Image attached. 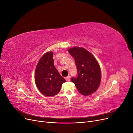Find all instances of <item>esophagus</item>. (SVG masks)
Wrapping results in <instances>:
<instances>
[{"label":"esophagus","mask_w":133,"mask_h":133,"mask_svg":"<svg viewBox=\"0 0 133 133\" xmlns=\"http://www.w3.org/2000/svg\"><path fill=\"white\" fill-rule=\"evenodd\" d=\"M65 79L67 82H70V76H68L67 77L65 78Z\"/></svg>","instance_id":"1"}]
</instances>
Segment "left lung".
I'll list each match as a JSON object with an SVG mask.
<instances>
[{
	"instance_id": "left-lung-1",
	"label": "left lung",
	"mask_w": 133,
	"mask_h": 133,
	"mask_svg": "<svg viewBox=\"0 0 133 133\" xmlns=\"http://www.w3.org/2000/svg\"><path fill=\"white\" fill-rule=\"evenodd\" d=\"M75 62L78 77L71 78L80 94L88 96L95 92L102 79L99 64L94 55L85 48L74 46L68 50Z\"/></svg>"
}]
</instances>
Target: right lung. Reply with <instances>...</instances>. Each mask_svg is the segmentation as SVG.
Returning a JSON list of instances; mask_svg holds the SVG:
<instances>
[{"label": "right lung", "mask_w": 133, "mask_h": 133, "mask_svg": "<svg viewBox=\"0 0 133 133\" xmlns=\"http://www.w3.org/2000/svg\"><path fill=\"white\" fill-rule=\"evenodd\" d=\"M53 53L49 51L39 59L35 68L34 78L37 87L43 95H57L65 79L60 75L54 65Z\"/></svg>", "instance_id": "1"}]
</instances>
